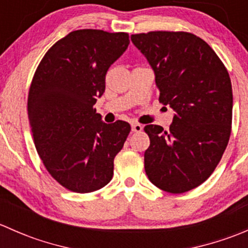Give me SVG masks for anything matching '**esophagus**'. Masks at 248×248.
Here are the masks:
<instances>
[{"label": "esophagus", "mask_w": 248, "mask_h": 248, "mask_svg": "<svg viewBox=\"0 0 248 248\" xmlns=\"http://www.w3.org/2000/svg\"><path fill=\"white\" fill-rule=\"evenodd\" d=\"M132 131L133 132H141L142 131V126L140 124H137V122H132Z\"/></svg>", "instance_id": "1"}]
</instances>
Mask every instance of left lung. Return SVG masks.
Returning a JSON list of instances; mask_svg holds the SVG:
<instances>
[{"label":"left lung","mask_w":248,"mask_h":248,"mask_svg":"<svg viewBox=\"0 0 248 248\" xmlns=\"http://www.w3.org/2000/svg\"><path fill=\"white\" fill-rule=\"evenodd\" d=\"M155 72L159 102L175 111L168 131L144 127L150 181L169 193L196 188L215 170L232 132V91L228 71L211 46L188 32L132 34Z\"/></svg>","instance_id":"1"}]
</instances>
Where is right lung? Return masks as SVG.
Returning a JSON list of instances; mask_svg holds the SVG:
<instances>
[{"instance_id": "right-lung-1", "label": "right lung", "mask_w": 248, "mask_h": 248, "mask_svg": "<svg viewBox=\"0 0 248 248\" xmlns=\"http://www.w3.org/2000/svg\"><path fill=\"white\" fill-rule=\"evenodd\" d=\"M128 44L124 32L73 31L47 50L32 79L27 111L37 152L49 174L76 193L109 184L131 132L126 121L104 124L93 108Z\"/></svg>"}]
</instances>
